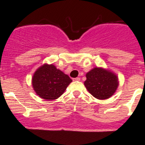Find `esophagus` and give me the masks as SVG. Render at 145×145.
Returning a JSON list of instances; mask_svg holds the SVG:
<instances>
[{"instance_id": "obj_1", "label": "esophagus", "mask_w": 145, "mask_h": 145, "mask_svg": "<svg viewBox=\"0 0 145 145\" xmlns=\"http://www.w3.org/2000/svg\"><path fill=\"white\" fill-rule=\"evenodd\" d=\"M73 80H74V81H80V78H79V77L74 78V79H73Z\"/></svg>"}]
</instances>
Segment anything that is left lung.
<instances>
[{"instance_id": "1", "label": "left lung", "mask_w": 145, "mask_h": 145, "mask_svg": "<svg viewBox=\"0 0 145 145\" xmlns=\"http://www.w3.org/2000/svg\"><path fill=\"white\" fill-rule=\"evenodd\" d=\"M84 85L89 93L98 99L112 97L119 85L117 75L109 70L96 67L86 74Z\"/></svg>"}]
</instances>
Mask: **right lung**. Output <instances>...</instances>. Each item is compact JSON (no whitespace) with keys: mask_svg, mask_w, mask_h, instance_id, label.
<instances>
[{"mask_svg":"<svg viewBox=\"0 0 145 145\" xmlns=\"http://www.w3.org/2000/svg\"><path fill=\"white\" fill-rule=\"evenodd\" d=\"M72 82L68 75L57 69L53 64H44L34 73L32 85L39 97L54 100L61 96Z\"/></svg>","mask_w":145,"mask_h":145,"instance_id":"add662e5","label":"right lung"}]
</instances>
